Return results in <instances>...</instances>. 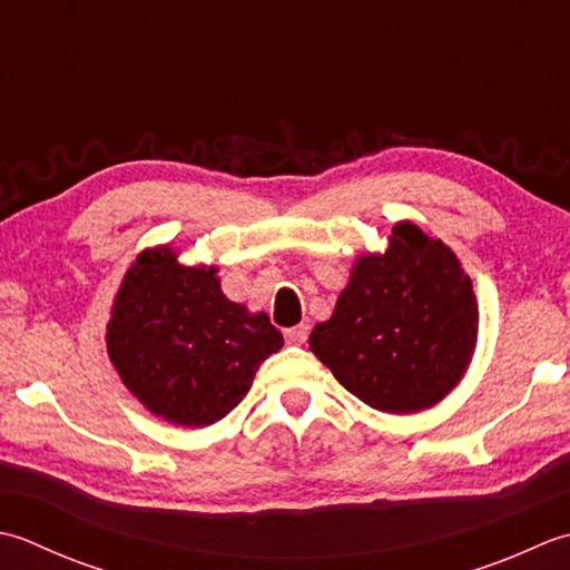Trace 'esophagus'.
Returning <instances> with one entry per match:
<instances>
[{"mask_svg":"<svg viewBox=\"0 0 570 570\" xmlns=\"http://www.w3.org/2000/svg\"><path fill=\"white\" fill-rule=\"evenodd\" d=\"M307 334H309V327H307V324H297V327H289V330H285V340H287L289 344H305Z\"/></svg>","mask_w":570,"mask_h":570,"instance_id":"obj_1","label":"esophagus"}]
</instances>
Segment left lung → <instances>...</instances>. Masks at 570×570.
I'll return each instance as SVG.
<instances>
[{
    "mask_svg": "<svg viewBox=\"0 0 570 570\" xmlns=\"http://www.w3.org/2000/svg\"><path fill=\"white\" fill-rule=\"evenodd\" d=\"M480 309L450 246L399 220L386 250L362 253L309 350L342 386L381 413L433 409L462 381Z\"/></svg>",
    "mask_w": 570,
    "mask_h": 570,
    "instance_id": "1",
    "label": "left lung"
}]
</instances>
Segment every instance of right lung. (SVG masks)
Wrapping results in <instances>:
<instances>
[{
	"label": "right lung",
	"mask_w": 570,
	"mask_h": 570,
	"mask_svg": "<svg viewBox=\"0 0 570 570\" xmlns=\"http://www.w3.org/2000/svg\"><path fill=\"white\" fill-rule=\"evenodd\" d=\"M216 265H184L171 243L145 248L127 268L106 330L125 389L149 413L181 428L228 415L283 334L220 289Z\"/></svg>",
	"instance_id": "add662e5"
}]
</instances>
